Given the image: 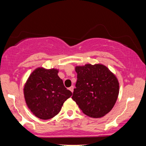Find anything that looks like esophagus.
<instances>
[{
    "label": "esophagus",
    "mask_w": 146,
    "mask_h": 146,
    "mask_svg": "<svg viewBox=\"0 0 146 146\" xmlns=\"http://www.w3.org/2000/svg\"><path fill=\"white\" fill-rule=\"evenodd\" d=\"M73 89H74V87H73V86H71V87L70 88H69V90H70L71 91V92H73Z\"/></svg>",
    "instance_id": "34e87169"
}]
</instances>
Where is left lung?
Returning <instances> with one entry per match:
<instances>
[{
    "instance_id": "obj_1",
    "label": "left lung",
    "mask_w": 146,
    "mask_h": 146,
    "mask_svg": "<svg viewBox=\"0 0 146 146\" xmlns=\"http://www.w3.org/2000/svg\"><path fill=\"white\" fill-rule=\"evenodd\" d=\"M76 88L72 99L85 115L100 118L112 110L119 93L114 74L102 64L76 66Z\"/></svg>"
}]
</instances>
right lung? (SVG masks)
I'll return each instance as SVG.
<instances>
[{
  "mask_svg": "<svg viewBox=\"0 0 146 146\" xmlns=\"http://www.w3.org/2000/svg\"><path fill=\"white\" fill-rule=\"evenodd\" d=\"M56 69L38 68L25 84L26 104L34 115L42 120L52 118L60 112L64 102L72 95L65 88Z\"/></svg>",
  "mask_w": 146,
  "mask_h": 146,
  "instance_id": "right-lung-1",
  "label": "right lung"
}]
</instances>
